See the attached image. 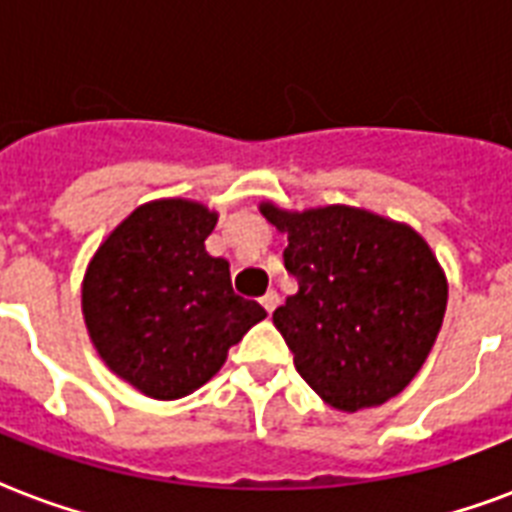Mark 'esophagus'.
Here are the masks:
<instances>
[{
  "label": "esophagus",
  "instance_id": "obj_1",
  "mask_svg": "<svg viewBox=\"0 0 512 512\" xmlns=\"http://www.w3.org/2000/svg\"><path fill=\"white\" fill-rule=\"evenodd\" d=\"M260 303H263V308L268 311V314H273V311H276V306H279V292L268 290L263 298H260Z\"/></svg>",
  "mask_w": 512,
  "mask_h": 512
}]
</instances>
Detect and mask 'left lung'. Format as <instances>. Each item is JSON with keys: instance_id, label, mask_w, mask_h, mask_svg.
<instances>
[{"instance_id": "left-lung-1", "label": "left lung", "mask_w": 512, "mask_h": 512, "mask_svg": "<svg viewBox=\"0 0 512 512\" xmlns=\"http://www.w3.org/2000/svg\"><path fill=\"white\" fill-rule=\"evenodd\" d=\"M260 212L287 233L284 268L298 292L273 311L295 368L327 405L354 413L400 395L446 314L438 257L411 225L354 206Z\"/></svg>"}]
</instances>
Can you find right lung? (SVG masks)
I'll list each match as a JSON object with an SVG mask.
<instances>
[{"label":"right lung","mask_w":512,"mask_h":512,"mask_svg":"<svg viewBox=\"0 0 512 512\" xmlns=\"http://www.w3.org/2000/svg\"><path fill=\"white\" fill-rule=\"evenodd\" d=\"M217 212L161 198L128 214L88 263L83 317L115 376L155 400H179L225 365L265 308L230 287V265L206 252Z\"/></svg>","instance_id":"obj_1"}]
</instances>
